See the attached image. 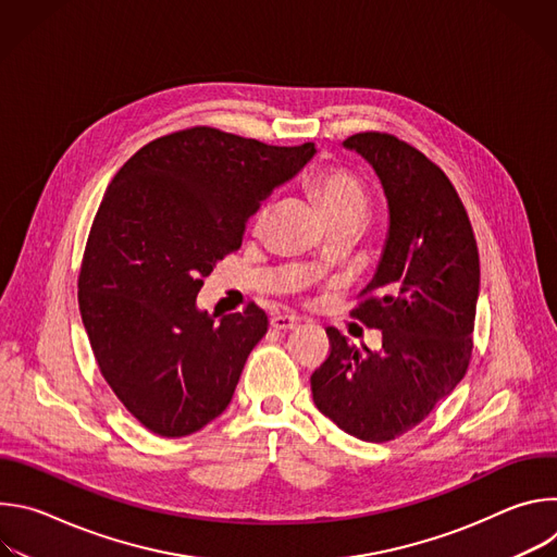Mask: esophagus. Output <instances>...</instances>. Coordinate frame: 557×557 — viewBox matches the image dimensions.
<instances>
[{"label": "esophagus", "instance_id": "esophagus-1", "mask_svg": "<svg viewBox=\"0 0 557 557\" xmlns=\"http://www.w3.org/2000/svg\"><path fill=\"white\" fill-rule=\"evenodd\" d=\"M297 324H299V317H295V314H282V312H277V314L271 317V326H273L275 331H290V329H295Z\"/></svg>", "mask_w": 557, "mask_h": 557}]
</instances>
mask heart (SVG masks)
Returning a JSON list of instances; mask_svg holds the SVG:
<instances>
[{
    "label": "heart",
    "instance_id": "b5f03b06",
    "mask_svg": "<svg viewBox=\"0 0 557 557\" xmlns=\"http://www.w3.org/2000/svg\"><path fill=\"white\" fill-rule=\"evenodd\" d=\"M310 191L314 200L320 202L329 220L344 218V215H357L363 220L370 205L366 185L344 168H329V170L317 172L310 181ZM264 215L267 211L262 209L258 213V224H262Z\"/></svg>",
    "mask_w": 557,
    "mask_h": 557
}]
</instances>
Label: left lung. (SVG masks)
<instances>
[{
    "mask_svg": "<svg viewBox=\"0 0 557 557\" xmlns=\"http://www.w3.org/2000/svg\"><path fill=\"white\" fill-rule=\"evenodd\" d=\"M344 147L372 165L389 209L381 262L350 310L383 344L359 352L326 329L331 355L310 374V389L339 430L385 443L425 421L465 376L481 262L454 185L425 153L385 132L352 134Z\"/></svg>",
    "mask_w": 557,
    "mask_h": 557,
    "instance_id": "obj_1",
    "label": "left lung"
}]
</instances>
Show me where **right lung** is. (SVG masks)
I'll return each mask as SVG.
<instances>
[{
    "instance_id": "add662e5",
    "label": "right lung",
    "mask_w": 557,
    "mask_h": 557,
    "mask_svg": "<svg viewBox=\"0 0 557 557\" xmlns=\"http://www.w3.org/2000/svg\"><path fill=\"white\" fill-rule=\"evenodd\" d=\"M314 153L196 125L140 147L112 178L78 273V310L99 370L149 432H198L231 404L249 352L267 335L256 304L196 308L215 262L245 224Z\"/></svg>"
}]
</instances>
